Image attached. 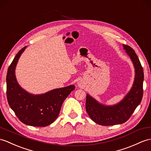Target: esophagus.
I'll return each mask as SVG.
<instances>
[{
	"label": "esophagus",
	"mask_w": 151,
	"mask_h": 151,
	"mask_svg": "<svg viewBox=\"0 0 151 151\" xmlns=\"http://www.w3.org/2000/svg\"><path fill=\"white\" fill-rule=\"evenodd\" d=\"M78 84V86H79V88H83V87H84V84H83V83L81 81H79Z\"/></svg>",
	"instance_id": "34e87169"
}]
</instances>
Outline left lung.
Instances as JSON below:
<instances>
[{"instance_id":"obj_1","label":"left lung","mask_w":151,"mask_h":151,"mask_svg":"<svg viewBox=\"0 0 151 151\" xmlns=\"http://www.w3.org/2000/svg\"><path fill=\"white\" fill-rule=\"evenodd\" d=\"M123 47L134 67V80L130 91L122 101L112 106L101 104L89 94L86 95V110L88 115L93 122L102 126H113L126 122L142 99L144 78L143 68L134 50L124 44Z\"/></svg>"}]
</instances>
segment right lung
I'll list each match as a JSON object with an SVG mask.
<instances>
[{"mask_svg": "<svg viewBox=\"0 0 151 151\" xmlns=\"http://www.w3.org/2000/svg\"><path fill=\"white\" fill-rule=\"evenodd\" d=\"M27 46L14 57L6 76L7 99L9 106L22 122L28 126L45 127L54 122L65 99L75 89L74 85L56 88L47 93L34 95L22 88L15 76L18 61Z\"/></svg>", "mask_w": 151, "mask_h": 151, "instance_id": "add662e5", "label": "right lung"}]
</instances>
